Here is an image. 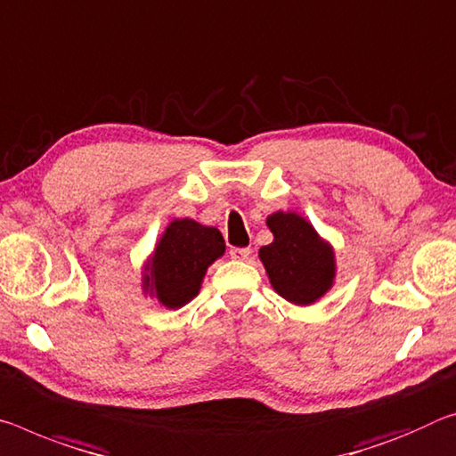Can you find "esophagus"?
Segmentation results:
<instances>
[{"instance_id": "obj_1", "label": "esophagus", "mask_w": 456, "mask_h": 456, "mask_svg": "<svg viewBox=\"0 0 456 456\" xmlns=\"http://www.w3.org/2000/svg\"><path fill=\"white\" fill-rule=\"evenodd\" d=\"M229 254L233 259H248L251 256V249L249 248H231Z\"/></svg>"}]
</instances>
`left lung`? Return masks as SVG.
Returning <instances> with one entry per match:
<instances>
[{
	"label": "left lung",
	"instance_id": "left-lung-1",
	"mask_svg": "<svg viewBox=\"0 0 456 456\" xmlns=\"http://www.w3.org/2000/svg\"><path fill=\"white\" fill-rule=\"evenodd\" d=\"M273 241L259 249V259L273 290L298 306H308L330 290L335 280V251L314 227L296 213L267 216Z\"/></svg>",
	"mask_w": 456,
	"mask_h": 456
}]
</instances>
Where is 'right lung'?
Here are the masks:
<instances>
[{
	"label": "right lung",
	"instance_id": "right-lung-1",
	"mask_svg": "<svg viewBox=\"0 0 456 456\" xmlns=\"http://www.w3.org/2000/svg\"><path fill=\"white\" fill-rule=\"evenodd\" d=\"M223 254L225 240L219 229L175 219L143 267V292L156 296L166 308L184 306L199 294L207 267Z\"/></svg>",
	"mask_w": 456,
	"mask_h": 456
}]
</instances>
